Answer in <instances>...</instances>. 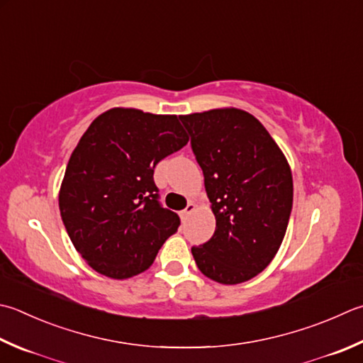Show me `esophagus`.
Segmentation results:
<instances>
[{
  "label": "esophagus",
  "instance_id": "1",
  "mask_svg": "<svg viewBox=\"0 0 363 363\" xmlns=\"http://www.w3.org/2000/svg\"><path fill=\"white\" fill-rule=\"evenodd\" d=\"M194 208H196V205H194L193 202H189V203L186 205V208H184V210H182V211H180V216H182V220H186V218L189 216L191 211H194Z\"/></svg>",
  "mask_w": 363,
  "mask_h": 363
}]
</instances>
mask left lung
<instances>
[{"label": "left lung", "instance_id": "left-lung-1", "mask_svg": "<svg viewBox=\"0 0 363 363\" xmlns=\"http://www.w3.org/2000/svg\"><path fill=\"white\" fill-rule=\"evenodd\" d=\"M216 218L208 242L193 246L205 277L238 284L261 273L281 246L292 210L288 161L262 123L240 108L182 115Z\"/></svg>", "mask_w": 363, "mask_h": 363}]
</instances>
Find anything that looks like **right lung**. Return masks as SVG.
<instances>
[{"label": "right lung", "instance_id": "obj_1", "mask_svg": "<svg viewBox=\"0 0 363 363\" xmlns=\"http://www.w3.org/2000/svg\"><path fill=\"white\" fill-rule=\"evenodd\" d=\"M188 143L177 115L115 107L101 113L67 162L60 213L93 270L113 279L145 272L180 218L160 203L155 167Z\"/></svg>", "mask_w": 363, "mask_h": 363}]
</instances>
